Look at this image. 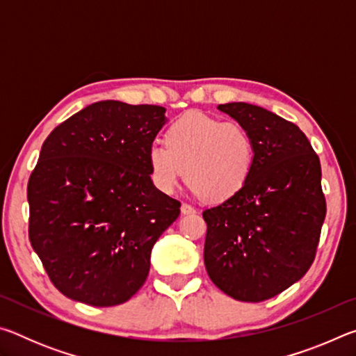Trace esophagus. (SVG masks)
Masks as SVG:
<instances>
[{"label":"esophagus","mask_w":356,"mask_h":356,"mask_svg":"<svg viewBox=\"0 0 356 356\" xmlns=\"http://www.w3.org/2000/svg\"><path fill=\"white\" fill-rule=\"evenodd\" d=\"M180 210H182V213L184 215H193V213H196V209L193 207V206H190V204H182V207H180Z\"/></svg>","instance_id":"obj_1"}]
</instances>
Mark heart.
Masks as SVG:
<instances>
[{
  "label": "heart",
  "instance_id": "b5f03b06",
  "mask_svg": "<svg viewBox=\"0 0 356 356\" xmlns=\"http://www.w3.org/2000/svg\"><path fill=\"white\" fill-rule=\"evenodd\" d=\"M165 141H154L147 149L150 179L161 193L170 195L186 174L193 193L222 202L248 182L254 143L237 122L191 111L174 120Z\"/></svg>",
  "mask_w": 356,
  "mask_h": 356
}]
</instances>
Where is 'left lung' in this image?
<instances>
[{
    "mask_svg": "<svg viewBox=\"0 0 356 356\" xmlns=\"http://www.w3.org/2000/svg\"><path fill=\"white\" fill-rule=\"evenodd\" d=\"M254 143V165L236 196L202 212L204 264L238 301H264L308 272L327 213L321 160L297 125L245 102L218 105Z\"/></svg>",
    "mask_w": 356,
    "mask_h": 356,
    "instance_id": "8db88e82",
    "label": "left lung"
}]
</instances>
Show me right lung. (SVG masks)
Returning a JSON list of instances; mask_svg holds the SVG:
<instances>
[{
  "mask_svg": "<svg viewBox=\"0 0 356 356\" xmlns=\"http://www.w3.org/2000/svg\"><path fill=\"white\" fill-rule=\"evenodd\" d=\"M165 111L95 102L42 144L28 182L29 242L65 297L116 306L146 281L152 246L180 213L147 165Z\"/></svg>",
  "mask_w": 356,
  "mask_h": 356,
  "instance_id": "1",
  "label": "right lung"
}]
</instances>
